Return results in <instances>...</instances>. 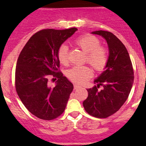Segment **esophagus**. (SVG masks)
Instances as JSON below:
<instances>
[{
    "instance_id": "34e87169",
    "label": "esophagus",
    "mask_w": 146,
    "mask_h": 146,
    "mask_svg": "<svg viewBox=\"0 0 146 146\" xmlns=\"http://www.w3.org/2000/svg\"><path fill=\"white\" fill-rule=\"evenodd\" d=\"M79 88H80V86H79V85H76V84H74V90L78 89Z\"/></svg>"
}]
</instances>
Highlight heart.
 I'll return each instance as SVG.
<instances>
[{
  "label": "heart",
  "mask_w": 146,
  "mask_h": 146,
  "mask_svg": "<svg viewBox=\"0 0 146 146\" xmlns=\"http://www.w3.org/2000/svg\"><path fill=\"white\" fill-rule=\"evenodd\" d=\"M76 44L86 53L87 61L95 70H102L104 68L108 60L107 51L105 48L100 46V41L92 35H84L76 39ZM68 47L63 44L58 50V58L60 63L66 64L68 61ZM68 78L77 84L85 82L92 76L91 68L86 66H76L70 68L67 73Z\"/></svg>",
  "instance_id": "obj_1"
}]
</instances>
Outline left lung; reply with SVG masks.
I'll list each match as a JSON object with an SVG mask.
<instances>
[{
	"instance_id": "8db88e82",
	"label": "left lung",
	"mask_w": 146,
	"mask_h": 146,
	"mask_svg": "<svg viewBox=\"0 0 146 146\" xmlns=\"http://www.w3.org/2000/svg\"><path fill=\"white\" fill-rule=\"evenodd\" d=\"M91 34L105 39L109 56L104 70L94 80L97 85L87 90L88 98L82 104L90 115L107 118L118 111L127 100L134 79L133 66L127 49L115 35L102 30ZM100 85L103 88L99 91Z\"/></svg>"
}]
</instances>
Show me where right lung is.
Instances as JSON below:
<instances>
[{
	"label": "right lung",
	"mask_w": 146,
	"mask_h": 146,
	"mask_svg": "<svg viewBox=\"0 0 146 146\" xmlns=\"http://www.w3.org/2000/svg\"><path fill=\"white\" fill-rule=\"evenodd\" d=\"M77 30H41L31 36L20 52L15 68L16 91L28 111L38 118L51 120L66 109L73 85L58 71V50ZM50 76L58 78L54 88L48 85Z\"/></svg>",
	"instance_id": "obj_1"
}]
</instances>
